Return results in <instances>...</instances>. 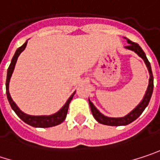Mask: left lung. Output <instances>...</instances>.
Returning <instances> with one entry per match:
<instances>
[{
  "label": "left lung",
  "instance_id": "left-lung-1",
  "mask_svg": "<svg viewBox=\"0 0 160 160\" xmlns=\"http://www.w3.org/2000/svg\"><path fill=\"white\" fill-rule=\"evenodd\" d=\"M127 42H128L129 45L128 46H125V47L127 49H129V50L134 51L140 57H142L144 59V63H145L147 68H148L149 75H150L148 88H147V91L145 92V95H144V99L142 100V102L132 111L131 112L130 114H128L127 116H125L123 118H108V117L104 116L103 114H101L100 112L97 110V108L93 106V104L89 100V104H90V108H91V110H92V116L94 117V118L99 123L104 124V125H108V126H123V125L130 124L131 122L134 121L143 113L144 108L147 107V105H148V103L150 101V98L152 96L153 88H154V78H153V74H152V69H151L150 63L147 60L144 52L137 43H135V42L128 40V39H127Z\"/></svg>",
  "mask_w": 160,
  "mask_h": 160
}]
</instances>
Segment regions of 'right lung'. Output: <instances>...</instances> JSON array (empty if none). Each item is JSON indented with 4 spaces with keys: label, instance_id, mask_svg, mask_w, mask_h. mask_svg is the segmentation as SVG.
I'll list each match as a JSON object with an SVG mask.
<instances>
[{
    "label": "right lung",
    "instance_id": "right-lung-1",
    "mask_svg": "<svg viewBox=\"0 0 160 160\" xmlns=\"http://www.w3.org/2000/svg\"><path fill=\"white\" fill-rule=\"evenodd\" d=\"M27 43L28 42H26L21 47L16 50V53L11 61V64L8 68V70H7V78H6V94H7V98H8V101H9V104L11 106V108H13V110L16 112V114L24 121L26 122L27 124L32 126V127H38V128H49V127H52V126H56L60 123H62L66 117H67V114H68V107H69V103L70 101L72 100L73 98V95L75 94V92L69 97V99L67 101V103L65 104V106L53 115H51V116H29V115H27L25 113L21 111L16 104L15 102L13 101V99L11 98V95L9 93V81H10V78L12 76V73L14 71V68H15V66H16V60L19 56V54L24 51V49L26 48L27 46Z\"/></svg>",
    "mask_w": 160,
    "mask_h": 160
}]
</instances>
